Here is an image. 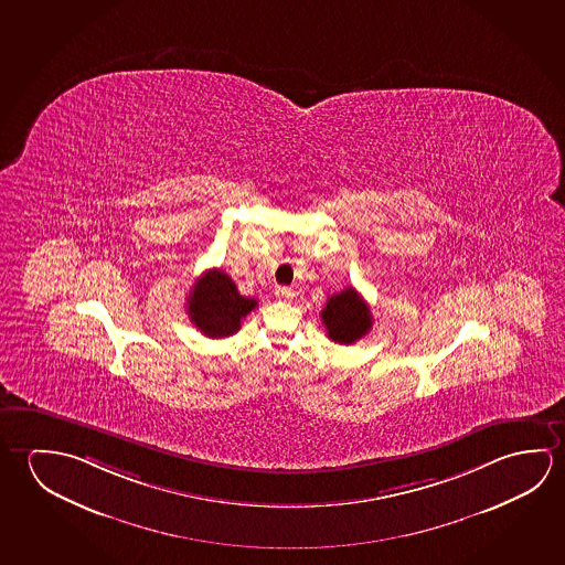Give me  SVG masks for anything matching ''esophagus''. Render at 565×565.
I'll list each match as a JSON object with an SVG mask.
<instances>
[{"mask_svg": "<svg viewBox=\"0 0 565 565\" xmlns=\"http://www.w3.org/2000/svg\"><path fill=\"white\" fill-rule=\"evenodd\" d=\"M279 299H284V301H291L294 297H296V289H291V287H278Z\"/></svg>", "mask_w": 565, "mask_h": 565, "instance_id": "1", "label": "esophagus"}]
</instances>
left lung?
<instances>
[{"instance_id":"8db88e82","label":"left lung","mask_w":565,"mask_h":565,"mask_svg":"<svg viewBox=\"0 0 565 565\" xmlns=\"http://www.w3.org/2000/svg\"><path fill=\"white\" fill-rule=\"evenodd\" d=\"M321 321L331 341L352 344L371 331L372 315L356 289L344 287L341 294L327 299Z\"/></svg>"}]
</instances>
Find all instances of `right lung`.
<instances>
[{
  "mask_svg": "<svg viewBox=\"0 0 565 565\" xmlns=\"http://www.w3.org/2000/svg\"><path fill=\"white\" fill-rule=\"evenodd\" d=\"M258 306L256 299L241 296L238 287L223 269H209L194 281L186 297V313L191 323L211 339L238 333L242 319Z\"/></svg>",
  "mask_w": 565,
  "mask_h": 565,
  "instance_id": "add662e5",
  "label": "right lung"
}]
</instances>
